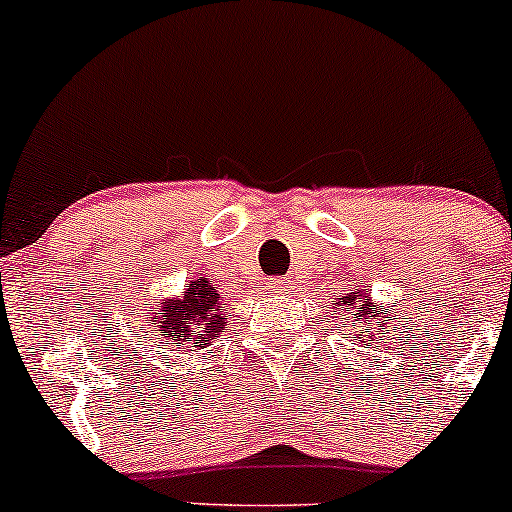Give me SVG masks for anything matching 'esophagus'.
<instances>
[{
	"mask_svg": "<svg viewBox=\"0 0 512 512\" xmlns=\"http://www.w3.org/2000/svg\"><path fill=\"white\" fill-rule=\"evenodd\" d=\"M271 287H285V285H283V280H280V278H271Z\"/></svg>",
	"mask_w": 512,
	"mask_h": 512,
	"instance_id": "obj_1",
	"label": "esophagus"
}]
</instances>
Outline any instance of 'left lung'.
<instances>
[{"instance_id": "obj_1", "label": "left lung", "mask_w": 512, "mask_h": 512, "mask_svg": "<svg viewBox=\"0 0 512 512\" xmlns=\"http://www.w3.org/2000/svg\"><path fill=\"white\" fill-rule=\"evenodd\" d=\"M333 309L341 312V317L350 319L348 324H353V333H355L353 341H358V338L370 332L371 336L363 339V346H367V338H370V343H375V338H380V343H384V336H377V326H387L389 321H392V317H389L384 309H377V304L370 302V292L367 290L348 292V295L338 297V302L333 304Z\"/></svg>"}]
</instances>
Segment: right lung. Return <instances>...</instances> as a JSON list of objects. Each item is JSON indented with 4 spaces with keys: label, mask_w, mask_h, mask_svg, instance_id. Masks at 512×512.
Segmentation results:
<instances>
[{
    "label": "right lung",
    "mask_w": 512,
    "mask_h": 512,
    "mask_svg": "<svg viewBox=\"0 0 512 512\" xmlns=\"http://www.w3.org/2000/svg\"><path fill=\"white\" fill-rule=\"evenodd\" d=\"M227 329L225 312L212 280L195 278L186 285L181 300H166L157 307L145 309L140 331L157 346L174 348L176 358L188 350H200L215 341Z\"/></svg>",
    "instance_id": "add662e5"
}]
</instances>
